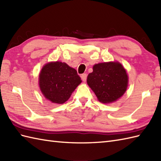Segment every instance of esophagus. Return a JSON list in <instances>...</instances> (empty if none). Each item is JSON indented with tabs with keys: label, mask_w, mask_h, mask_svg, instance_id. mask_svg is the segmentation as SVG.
I'll return each mask as SVG.
<instances>
[{
	"label": "esophagus",
	"mask_w": 161,
	"mask_h": 161,
	"mask_svg": "<svg viewBox=\"0 0 161 161\" xmlns=\"http://www.w3.org/2000/svg\"><path fill=\"white\" fill-rule=\"evenodd\" d=\"M81 80H82L83 81H86V79H87V75L86 73L81 74Z\"/></svg>",
	"instance_id": "esophagus-1"
}]
</instances>
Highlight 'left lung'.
<instances>
[{"label": "left lung", "mask_w": 161, "mask_h": 161, "mask_svg": "<svg viewBox=\"0 0 161 161\" xmlns=\"http://www.w3.org/2000/svg\"><path fill=\"white\" fill-rule=\"evenodd\" d=\"M93 71L87 77V84L100 102L110 103L125 93L128 76L118 62L100 63L94 65Z\"/></svg>", "instance_id": "8db88e82"}]
</instances>
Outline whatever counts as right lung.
<instances>
[{"mask_svg": "<svg viewBox=\"0 0 161 161\" xmlns=\"http://www.w3.org/2000/svg\"><path fill=\"white\" fill-rule=\"evenodd\" d=\"M43 95L53 103L63 104L81 82L77 70L60 61L46 64L39 75Z\"/></svg>", "mask_w": 161, "mask_h": 161, "instance_id": "1", "label": "right lung"}]
</instances>
